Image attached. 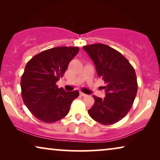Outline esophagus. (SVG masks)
I'll return each mask as SVG.
<instances>
[{
  "instance_id": "esophagus-1",
  "label": "esophagus",
  "mask_w": 160,
  "mask_h": 160,
  "mask_svg": "<svg viewBox=\"0 0 160 160\" xmlns=\"http://www.w3.org/2000/svg\"><path fill=\"white\" fill-rule=\"evenodd\" d=\"M80 95L82 96V97H86V96H87V95H86V94L83 93L82 92H80Z\"/></svg>"
}]
</instances>
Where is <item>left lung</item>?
<instances>
[{
    "mask_svg": "<svg viewBox=\"0 0 160 160\" xmlns=\"http://www.w3.org/2000/svg\"><path fill=\"white\" fill-rule=\"evenodd\" d=\"M95 64L99 77L106 84V97L92 95L95 103L88 113L98 123L108 125L128 114L138 90L135 70L117 50L106 44L95 43L83 47Z\"/></svg>",
    "mask_w": 160,
    "mask_h": 160,
    "instance_id": "8db88e82",
    "label": "left lung"
}]
</instances>
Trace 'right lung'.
Returning <instances> with one entry per match:
<instances>
[{"instance_id":"1","label":"right lung","mask_w":160,"mask_h":160,"mask_svg":"<svg viewBox=\"0 0 160 160\" xmlns=\"http://www.w3.org/2000/svg\"><path fill=\"white\" fill-rule=\"evenodd\" d=\"M78 50L76 47L52 48L35 55L26 65L21 78L22 97L38 119L46 123L59 121L79 95L77 90L67 92L56 85Z\"/></svg>"}]
</instances>
